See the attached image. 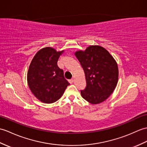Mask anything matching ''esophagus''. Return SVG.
<instances>
[{"label":"esophagus","instance_id":"34e87169","mask_svg":"<svg viewBox=\"0 0 147 147\" xmlns=\"http://www.w3.org/2000/svg\"><path fill=\"white\" fill-rule=\"evenodd\" d=\"M69 83L72 84V83H73V82H74V80H73V79H71V80H69Z\"/></svg>","mask_w":147,"mask_h":147}]
</instances>
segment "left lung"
<instances>
[{
  "mask_svg": "<svg viewBox=\"0 0 147 147\" xmlns=\"http://www.w3.org/2000/svg\"><path fill=\"white\" fill-rule=\"evenodd\" d=\"M75 56L84 71L86 86L81 90L85 100L96 105L110 96L118 80L117 63L108 51L100 46H90L78 51Z\"/></svg>",
  "mask_w": 147,
  "mask_h": 147,
  "instance_id": "left-lung-1",
  "label": "left lung"
}]
</instances>
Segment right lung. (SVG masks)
I'll return each instance as SVG.
<instances>
[{
  "mask_svg": "<svg viewBox=\"0 0 147 147\" xmlns=\"http://www.w3.org/2000/svg\"><path fill=\"white\" fill-rule=\"evenodd\" d=\"M64 51L47 47L37 52L30 64L27 83L33 94L44 103H53L62 96L70 84L64 77L57 61Z\"/></svg>",
  "mask_w": 147,
  "mask_h": 147,
  "instance_id": "right-lung-1",
  "label": "right lung"
}]
</instances>
